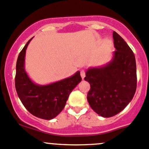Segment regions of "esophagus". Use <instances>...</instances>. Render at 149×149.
<instances>
[{
	"instance_id": "34e87169",
	"label": "esophagus",
	"mask_w": 149,
	"mask_h": 149,
	"mask_svg": "<svg viewBox=\"0 0 149 149\" xmlns=\"http://www.w3.org/2000/svg\"><path fill=\"white\" fill-rule=\"evenodd\" d=\"M81 76L82 79H84V77L86 76V74H85V71H84V70H81Z\"/></svg>"
}]
</instances>
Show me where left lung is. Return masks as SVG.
Returning a JSON list of instances; mask_svg holds the SVG:
<instances>
[{
    "mask_svg": "<svg viewBox=\"0 0 149 149\" xmlns=\"http://www.w3.org/2000/svg\"><path fill=\"white\" fill-rule=\"evenodd\" d=\"M112 60L106 65L90 68L84 80L90 84L87 100L91 109L103 118L120 112L133 100L137 86L136 63L130 47L113 31Z\"/></svg>",
    "mask_w": 149,
    "mask_h": 149,
    "instance_id": "1",
    "label": "left lung"
}]
</instances>
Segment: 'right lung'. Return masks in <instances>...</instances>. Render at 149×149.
Returning <instances> with one entry per match:
<instances>
[{"mask_svg":"<svg viewBox=\"0 0 149 149\" xmlns=\"http://www.w3.org/2000/svg\"><path fill=\"white\" fill-rule=\"evenodd\" d=\"M30 39L18 57L16 67L15 86L16 92L26 109L34 116L51 120L65 106L69 94L81 81L80 72L59 81L39 85L31 80L25 70V55Z\"/></svg>","mask_w":149,"mask_h":149,"instance_id":"right-lung-1","label":"right lung"}]
</instances>
